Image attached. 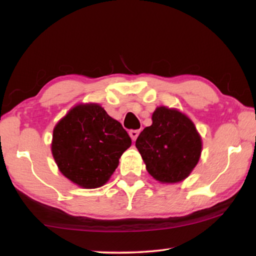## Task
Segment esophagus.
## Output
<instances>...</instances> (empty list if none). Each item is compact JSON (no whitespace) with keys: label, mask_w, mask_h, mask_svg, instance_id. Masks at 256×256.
I'll return each mask as SVG.
<instances>
[{"label":"esophagus","mask_w":256,"mask_h":256,"mask_svg":"<svg viewBox=\"0 0 256 256\" xmlns=\"http://www.w3.org/2000/svg\"><path fill=\"white\" fill-rule=\"evenodd\" d=\"M128 134H130V136H131L132 140L134 141V140H136L138 136L140 134V130H131V131L128 132Z\"/></svg>","instance_id":"obj_1"}]
</instances>
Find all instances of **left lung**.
Wrapping results in <instances>:
<instances>
[{"instance_id": "1", "label": "left lung", "mask_w": 256, "mask_h": 256, "mask_svg": "<svg viewBox=\"0 0 256 256\" xmlns=\"http://www.w3.org/2000/svg\"><path fill=\"white\" fill-rule=\"evenodd\" d=\"M136 146L149 174L162 183L186 178L200 159L202 142L188 116L176 110L158 107L152 125L144 128Z\"/></svg>"}]
</instances>
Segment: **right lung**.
Returning <instances> with one entry per match:
<instances>
[{
    "instance_id": "right-lung-1",
    "label": "right lung",
    "mask_w": 256,
    "mask_h": 256,
    "mask_svg": "<svg viewBox=\"0 0 256 256\" xmlns=\"http://www.w3.org/2000/svg\"><path fill=\"white\" fill-rule=\"evenodd\" d=\"M132 141L97 104L79 105L56 124L52 154L62 174L84 188H100Z\"/></svg>"
}]
</instances>
